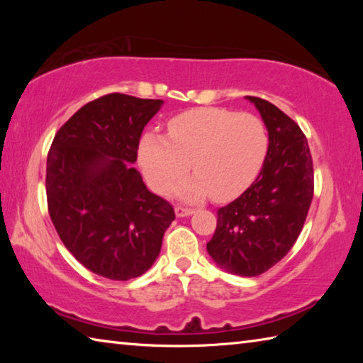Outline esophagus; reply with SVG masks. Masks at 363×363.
Listing matches in <instances>:
<instances>
[{"label":"esophagus","mask_w":363,"mask_h":363,"mask_svg":"<svg viewBox=\"0 0 363 363\" xmlns=\"http://www.w3.org/2000/svg\"><path fill=\"white\" fill-rule=\"evenodd\" d=\"M174 213L177 218H187V216H190V214H194V210L192 208H186V206H176Z\"/></svg>","instance_id":"esophagus-1"}]
</instances>
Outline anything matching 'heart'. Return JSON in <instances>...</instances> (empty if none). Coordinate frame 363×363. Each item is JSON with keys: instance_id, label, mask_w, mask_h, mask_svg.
Wrapping results in <instances>:
<instances>
[{"instance_id": "b5f03b06", "label": "heart", "mask_w": 363, "mask_h": 363, "mask_svg": "<svg viewBox=\"0 0 363 363\" xmlns=\"http://www.w3.org/2000/svg\"><path fill=\"white\" fill-rule=\"evenodd\" d=\"M264 123L251 113L206 107L189 110L168 123V138L145 133L138 160L147 184L164 194L190 168L195 176L174 190L186 201L213 195L219 201L243 194L259 174L267 155Z\"/></svg>"}]
</instances>
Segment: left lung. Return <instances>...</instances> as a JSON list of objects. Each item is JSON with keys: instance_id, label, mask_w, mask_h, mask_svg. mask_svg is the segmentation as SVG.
<instances>
[{"instance_id": "1", "label": "left lung", "mask_w": 363, "mask_h": 363, "mask_svg": "<svg viewBox=\"0 0 363 363\" xmlns=\"http://www.w3.org/2000/svg\"><path fill=\"white\" fill-rule=\"evenodd\" d=\"M269 133L261 173L232 203L218 210L208 255L225 272L256 277L275 266L296 242L314 195L307 139L274 104L247 96Z\"/></svg>"}]
</instances>
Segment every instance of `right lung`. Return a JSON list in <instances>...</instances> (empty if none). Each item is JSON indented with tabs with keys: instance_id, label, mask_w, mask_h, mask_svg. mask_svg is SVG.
I'll return each mask as SVG.
<instances>
[{
	"instance_id": "add662e5",
	"label": "right lung",
	"mask_w": 363,
	"mask_h": 363,
	"mask_svg": "<svg viewBox=\"0 0 363 363\" xmlns=\"http://www.w3.org/2000/svg\"><path fill=\"white\" fill-rule=\"evenodd\" d=\"M162 106L118 93L99 97L60 128L49 150V216L65 248L101 277L147 272L174 220L173 206L133 168L144 126Z\"/></svg>"
}]
</instances>
